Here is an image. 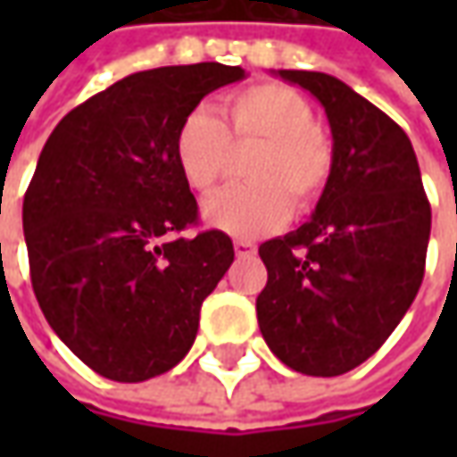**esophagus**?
I'll return each mask as SVG.
<instances>
[{"mask_svg": "<svg viewBox=\"0 0 457 457\" xmlns=\"http://www.w3.org/2000/svg\"><path fill=\"white\" fill-rule=\"evenodd\" d=\"M234 252H237L238 259H246V256L256 254V246L252 244V241H244V238H238V241H234Z\"/></svg>", "mask_w": 457, "mask_h": 457, "instance_id": "1", "label": "esophagus"}]
</instances>
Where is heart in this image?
Here are the masks:
<instances>
[{
	"label": "heart",
	"instance_id": "heart-1",
	"mask_svg": "<svg viewBox=\"0 0 457 457\" xmlns=\"http://www.w3.org/2000/svg\"><path fill=\"white\" fill-rule=\"evenodd\" d=\"M175 162L195 195H211L237 154L252 150L244 175L252 180L203 205L208 226L238 238L279 228L295 211L320 201L333 175V147L315 109L297 88L264 80L223 98L220 119L208 109L185 116L175 132Z\"/></svg>",
	"mask_w": 457,
	"mask_h": 457
}]
</instances>
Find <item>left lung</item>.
<instances>
[{"instance_id":"obj_1","label":"left lung","mask_w":457,"mask_h":457,"mask_svg":"<svg viewBox=\"0 0 457 457\" xmlns=\"http://www.w3.org/2000/svg\"><path fill=\"white\" fill-rule=\"evenodd\" d=\"M323 104L333 175L312 219L259 246L256 318L272 353L307 377H341L392 336L425 277L432 211L412 142L343 80L279 71Z\"/></svg>"}]
</instances>
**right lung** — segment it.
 Instances as JSON below:
<instances>
[{"instance_id": "right-lung-1", "label": "right lung", "mask_w": 457, "mask_h": 457, "mask_svg": "<svg viewBox=\"0 0 457 457\" xmlns=\"http://www.w3.org/2000/svg\"><path fill=\"white\" fill-rule=\"evenodd\" d=\"M241 65L132 73L47 137L22 203L32 290L45 320L101 377L147 381L185 359L203 300L234 262L175 162V132Z\"/></svg>"}]
</instances>
